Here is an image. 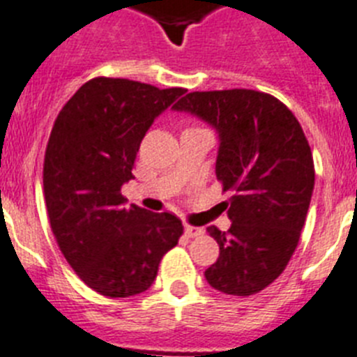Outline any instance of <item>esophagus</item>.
<instances>
[{"label": "esophagus", "mask_w": 357, "mask_h": 357, "mask_svg": "<svg viewBox=\"0 0 357 357\" xmlns=\"http://www.w3.org/2000/svg\"><path fill=\"white\" fill-rule=\"evenodd\" d=\"M204 233L202 227H195V225H184V234L188 238H195V236H200Z\"/></svg>", "instance_id": "1"}]
</instances>
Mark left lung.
Returning a JSON list of instances; mask_svg holds the SVG:
<instances>
[{
	"mask_svg": "<svg viewBox=\"0 0 357 357\" xmlns=\"http://www.w3.org/2000/svg\"><path fill=\"white\" fill-rule=\"evenodd\" d=\"M175 112L199 117L218 135L216 178L229 231L209 225L220 257L204 276L216 291L251 296L287 267L314 190V162L298 119L276 97L255 90L193 91Z\"/></svg>",
	"mask_w": 357,
	"mask_h": 357,
	"instance_id": "left-lung-1",
	"label": "left lung"
}]
</instances>
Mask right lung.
Returning a JSON list of instances; mask_svg holds the SVG:
<instances>
[{
    "label": "right lung",
    "mask_w": 357,
    "mask_h": 357,
    "mask_svg": "<svg viewBox=\"0 0 357 357\" xmlns=\"http://www.w3.org/2000/svg\"><path fill=\"white\" fill-rule=\"evenodd\" d=\"M184 91L96 77L75 91L52 128L43 167L50 227L72 269L102 296L148 291L184 231L172 213L124 208L121 195L146 132Z\"/></svg>",
    "instance_id": "add662e5"
}]
</instances>
